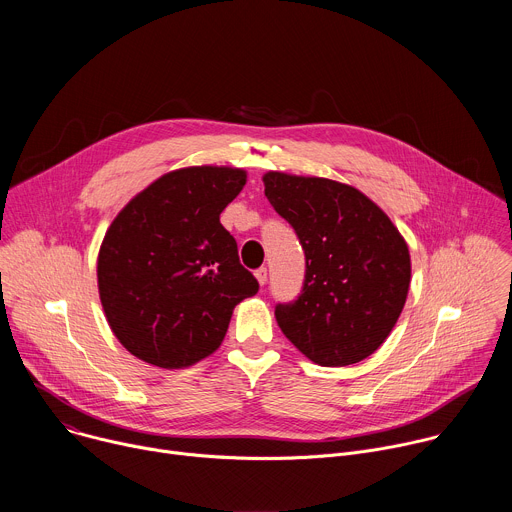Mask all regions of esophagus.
<instances>
[{
    "mask_svg": "<svg viewBox=\"0 0 512 512\" xmlns=\"http://www.w3.org/2000/svg\"><path fill=\"white\" fill-rule=\"evenodd\" d=\"M255 277H257V281H259L261 285H265V283H267V269H265V267H259V269L255 271Z\"/></svg>",
    "mask_w": 512,
    "mask_h": 512,
    "instance_id": "34e87169",
    "label": "esophagus"
}]
</instances>
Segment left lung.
<instances>
[{
	"label": "left lung",
	"mask_w": 512,
	"mask_h": 512,
	"mask_svg": "<svg viewBox=\"0 0 512 512\" xmlns=\"http://www.w3.org/2000/svg\"><path fill=\"white\" fill-rule=\"evenodd\" d=\"M263 182L306 255L300 296L275 306L281 332L322 367L371 356L407 300V243L389 216L352 186L281 172L265 174Z\"/></svg>",
	"instance_id": "1"
}]
</instances>
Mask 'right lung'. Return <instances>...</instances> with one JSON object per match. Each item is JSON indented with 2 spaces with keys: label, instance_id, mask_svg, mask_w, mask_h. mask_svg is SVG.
<instances>
[{
  "label": "right lung",
  "instance_id": "obj_1",
  "mask_svg": "<svg viewBox=\"0 0 512 512\" xmlns=\"http://www.w3.org/2000/svg\"><path fill=\"white\" fill-rule=\"evenodd\" d=\"M245 182L233 168L176 170L111 223L97 261L99 296L133 356L162 369L190 367L221 346L235 306L259 291L221 225Z\"/></svg>",
  "mask_w": 512,
  "mask_h": 512
}]
</instances>
